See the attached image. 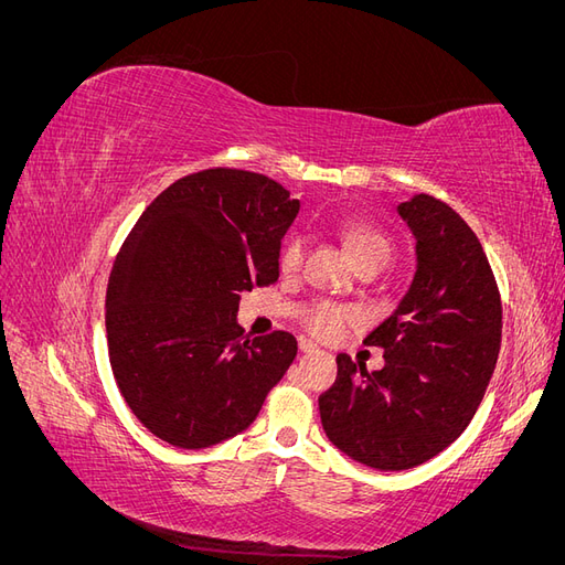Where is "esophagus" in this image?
I'll list each match as a JSON object with an SVG mask.
<instances>
[{"label": "esophagus", "mask_w": 565, "mask_h": 565, "mask_svg": "<svg viewBox=\"0 0 565 565\" xmlns=\"http://www.w3.org/2000/svg\"><path fill=\"white\" fill-rule=\"evenodd\" d=\"M299 349L303 351V353H313V351H318V344H313L311 339H306V337H301L299 339Z\"/></svg>", "instance_id": "esophagus-1"}]
</instances>
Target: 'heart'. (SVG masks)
<instances>
[{"instance_id":"heart-1","label":"heart","mask_w":565,"mask_h":565,"mask_svg":"<svg viewBox=\"0 0 565 565\" xmlns=\"http://www.w3.org/2000/svg\"><path fill=\"white\" fill-rule=\"evenodd\" d=\"M344 243H347V249H349L355 266H363V264L386 266L393 256V243L388 241V235H384L382 231L372 228V226H365V224L347 226ZM303 252H306L303 237L301 235L289 237L280 252V268L285 273L299 270L301 262H303ZM353 320H355V311L349 309V306H341L334 301H322V299L309 303L301 311V322L306 324V330L313 332L320 339L337 337Z\"/></svg>"}]
</instances>
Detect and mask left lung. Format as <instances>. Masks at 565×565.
Here are the masks:
<instances>
[{
    "label": "left lung",
    "instance_id": "8db88e82",
    "mask_svg": "<svg viewBox=\"0 0 565 565\" xmlns=\"http://www.w3.org/2000/svg\"><path fill=\"white\" fill-rule=\"evenodd\" d=\"M417 241V270L398 309L365 337L386 365L367 372L337 355V382L318 398L334 446L380 471L424 465L467 429L502 341V301L476 233L450 204H398Z\"/></svg>",
    "mask_w": 565,
    "mask_h": 565
}]
</instances>
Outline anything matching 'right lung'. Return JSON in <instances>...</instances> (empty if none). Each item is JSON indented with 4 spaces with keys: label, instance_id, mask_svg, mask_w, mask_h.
Segmentation results:
<instances>
[{
    "label": "right lung",
    "instance_id": "1",
    "mask_svg": "<svg viewBox=\"0 0 565 565\" xmlns=\"http://www.w3.org/2000/svg\"><path fill=\"white\" fill-rule=\"evenodd\" d=\"M299 200L264 174L202 169L152 200L110 270L106 332L131 413L169 446L200 450L245 431L297 339L245 337L241 292L280 276Z\"/></svg>",
    "mask_w": 565,
    "mask_h": 565
}]
</instances>
